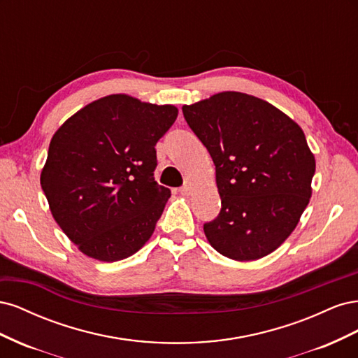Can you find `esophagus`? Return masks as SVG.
Segmentation results:
<instances>
[{"label":"esophagus","mask_w":358,"mask_h":358,"mask_svg":"<svg viewBox=\"0 0 358 358\" xmlns=\"http://www.w3.org/2000/svg\"><path fill=\"white\" fill-rule=\"evenodd\" d=\"M192 189H194V187H192V183H187L185 187H182V188H179V192H180V196H189V194L192 192Z\"/></svg>","instance_id":"34e87169"}]
</instances>
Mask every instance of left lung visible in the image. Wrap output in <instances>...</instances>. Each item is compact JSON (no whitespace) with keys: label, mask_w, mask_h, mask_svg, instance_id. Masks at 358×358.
<instances>
[{"label":"left lung","mask_w":358,"mask_h":358,"mask_svg":"<svg viewBox=\"0 0 358 358\" xmlns=\"http://www.w3.org/2000/svg\"><path fill=\"white\" fill-rule=\"evenodd\" d=\"M216 170L221 212L203 230L221 255L259 259L294 231L312 196L315 157L297 122L254 95L225 91L182 107Z\"/></svg>","instance_id":"1"}]
</instances>
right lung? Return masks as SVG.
<instances>
[{"instance_id":"right-lung-1","label":"right lung","mask_w":358,"mask_h":358,"mask_svg":"<svg viewBox=\"0 0 358 358\" xmlns=\"http://www.w3.org/2000/svg\"><path fill=\"white\" fill-rule=\"evenodd\" d=\"M176 117L173 104L113 94L53 134L40 183L53 220L82 254L113 263L150 239L171 196L154 180L155 145Z\"/></svg>"}]
</instances>
